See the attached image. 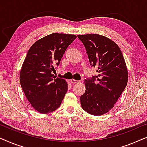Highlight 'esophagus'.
Listing matches in <instances>:
<instances>
[{
	"instance_id": "obj_1",
	"label": "esophagus",
	"mask_w": 147,
	"mask_h": 147,
	"mask_svg": "<svg viewBox=\"0 0 147 147\" xmlns=\"http://www.w3.org/2000/svg\"><path fill=\"white\" fill-rule=\"evenodd\" d=\"M71 83L72 84H76V83H78V82H79V81H78V80H75V79H71Z\"/></svg>"
}]
</instances>
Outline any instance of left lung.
Returning <instances> with one entry per match:
<instances>
[{"label":"left lung","mask_w":147,"mask_h":147,"mask_svg":"<svg viewBox=\"0 0 147 147\" xmlns=\"http://www.w3.org/2000/svg\"><path fill=\"white\" fill-rule=\"evenodd\" d=\"M86 50L92 67L98 74L84 80L86 91L80 96L82 108L90 115L108 113L124 91L128 82V71L119 46L98 34L78 35Z\"/></svg>","instance_id":"1"}]
</instances>
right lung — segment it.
<instances>
[{
  "mask_svg": "<svg viewBox=\"0 0 147 147\" xmlns=\"http://www.w3.org/2000/svg\"><path fill=\"white\" fill-rule=\"evenodd\" d=\"M76 38L74 34L53 33L36 41L28 51L20 72V82L27 100L40 113L57 110L67 93V81L52 72Z\"/></svg>",
  "mask_w": 147,
  "mask_h": 147,
  "instance_id": "add662e5",
  "label": "right lung"
}]
</instances>
